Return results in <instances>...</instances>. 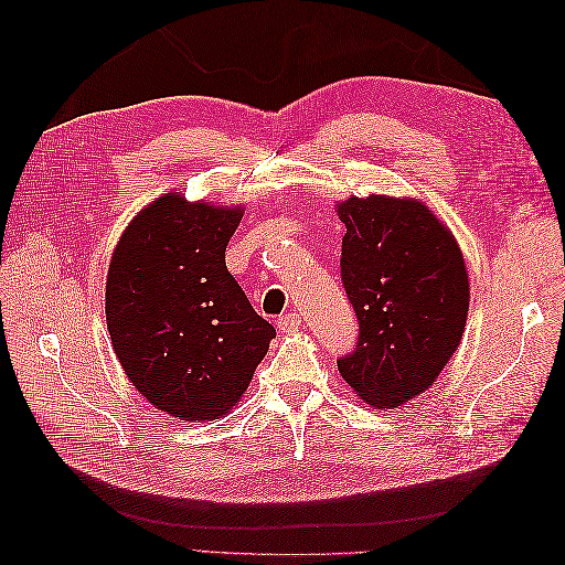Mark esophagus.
Masks as SVG:
<instances>
[{"label": "esophagus", "mask_w": 565, "mask_h": 565, "mask_svg": "<svg viewBox=\"0 0 565 565\" xmlns=\"http://www.w3.org/2000/svg\"><path fill=\"white\" fill-rule=\"evenodd\" d=\"M299 324H301V318L297 313H285L278 318V328L282 332H297Z\"/></svg>", "instance_id": "34e87169"}]
</instances>
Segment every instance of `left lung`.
<instances>
[{"label":"left lung","mask_w":565,"mask_h":565,"mask_svg":"<svg viewBox=\"0 0 565 565\" xmlns=\"http://www.w3.org/2000/svg\"><path fill=\"white\" fill-rule=\"evenodd\" d=\"M341 282L358 344L337 367L372 407L393 409L429 388L465 334L469 276L452 233L415 200L349 198L337 207Z\"/></svg>","instance_id":"1"}]
</instances>
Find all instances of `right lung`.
<instances>
[{
  "instance_id": "add662e5",
  "label": "right lung",
  "mask_w": 565,
  "mask_h": 565,
  "mask_svg": "<svg viewBox=\"0 0 565 565\" xmlns=\"http://www.w3.org/2000/svg\"><path fill=\"white\" fill-rule=\"evenodd\" d=\"M243 207L158 198L127 226L108 268L106 320L119 365L162 413L224 417L276 330L226 268Z\"/></svg>"
}]
</instances>
